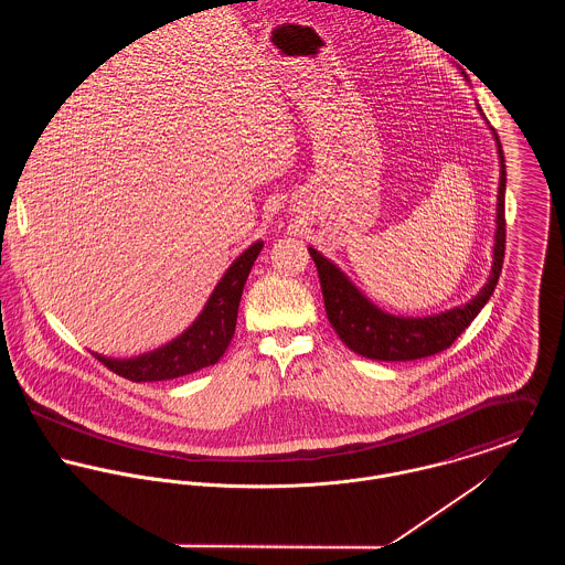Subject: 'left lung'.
I'll list each match as a JSON object with an SVG mask.
<instances>
[{
	"label": "left lung",
	"instance_id": "1",
	"mask_svg": "<svg viewBox=\"0 0 565 565\" xmlns=\"http://www.w3.org/2000/svg\"><path fill=\"white\" fill-rule=\"evenodd\" d=\"M481 113V108H479ZM483 115V113H481ZM500 162L498 180V202H495V235H493V263L489 278L481 291L466 305L452 307L448 311L424 316V318H403L392 316L379 309L370 298H365L356 285L316 247H309L322 285L323 307L328 322L339 334V339L356 354L372 361H415L433 356L452 345V341L481 313L487 300L491 298L504 258V189H507V167L502 157V146L493 128H489Z\"/></svg>",
	"mask_w": 565,
	"mask_h": 565
}]
</instances>
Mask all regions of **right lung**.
I'll list each match as a JSON object with an SVG mask.
<instances>
[{"mask_svg":"<svg viewBox=\"0 0 565 565\" xmlns=\"http://www.w3.org/2000/svg\"><path fill=\"white\" fill-rule=\"evenodd\" d=\"M260 249H263V242H254L247 249H243L242 254L233 260V265L226 269L217 287L213 289L211 298L206 300L195 322L191 323L182 334L171 339L169 343L132 359H110L97 352L93 354L110 372L132 383L180 379L202 367L215 365L224 356L235 334L243 285Z\"/></svg>","mask_w":565,"mask_h":565,"instance_id":"1","label":"right lung"}]
</instances>
